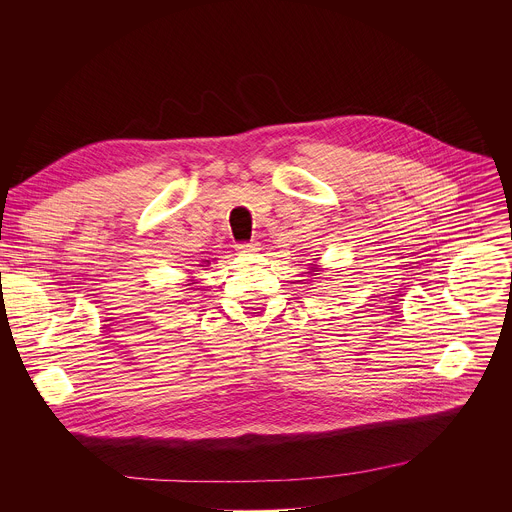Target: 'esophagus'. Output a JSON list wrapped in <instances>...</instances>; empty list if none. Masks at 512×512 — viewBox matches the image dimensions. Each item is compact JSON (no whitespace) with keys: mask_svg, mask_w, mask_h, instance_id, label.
Here are the masks:
<instances>
[{"mask_svg":"<svg viewBox=\"0 0 512 512\" xmlns=\"http://www.w3.org/2000/svg\"><path fill=\"white\" fill-rule=\"evenodd\" d=\"M237 249L241 253H255V251H259V243L257 241H243V243H237Z\"/></svg>","mask_w":512,"mask_h":512,"instance_id":"esophagus-1","label":"esophagus"}]
</instances>
